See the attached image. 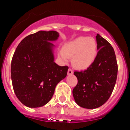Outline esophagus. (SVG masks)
Returning a JSON list of instances; mask_svg holds the SVG:
<instances>
[{
    "mask_svg": "<svg viewBox=\"0 0 130 130\" xmlns=\"http://www.w3.org/2000/svg\"><path fill=\"white\" fill-rule=\"evenodd\" d=\"M73 72L72 69L69 68L68 70V75H72V74H73Z\"/></svg>",
    "mask_w": 130,
    "mask_h": 130,
    "instance_id": "34e87169",
    "label": "esophagus"
}]
</instances>
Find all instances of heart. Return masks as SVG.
Segmentation results:
<instances>
[{
    "instance_id": "b5f03b06",
    "label": "heart",
    "mask_w": 130,
    "mask_h": 130,
    "mask_svg": "<svg viewBox=\"0 0 130 130\" xmlns=\"http://www.w3.org/2000/svg\"><path fill=\"white\" fill-rule=\"evenodd\" d=\"M98 55V44L91 37H78L64 45L58 57L64 62L72 57V63L75 68L85 70L94 62Z\"/></svg>"
}]
</instances>
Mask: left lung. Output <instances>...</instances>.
<instances>
[{"mask_svg": "<svg viewBox=\"0 0 130 130\" xmlns=\"http://www.w3.org/2000/svg\"><path fill=\"white\" fill-rule=\"evenodd\" d=\"M96 38L98 50L96 60L86 70L74 72L78 83L72 92L78 105L90 109L102 106L109 98L118 72L112 47L100 34Z\"/></svg>", "mask_w": 130, "mask_h": 130, "instance_id": "8db88e82", "label": "left lung"}]
</instances>
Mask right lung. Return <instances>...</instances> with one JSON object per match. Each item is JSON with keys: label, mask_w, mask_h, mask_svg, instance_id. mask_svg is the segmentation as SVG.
Here are the masks:
<instances>
[{"label": "right lung", "mask_w": 130, "mask_h": 130, "mask_svg": "<svg viewBox=\"0 0 130 130\" xmlns=\"http://www.w3.org/2000/svg\"><path fill=\"white\" fill-rule=\"evenodd\" d=\"M57 31L40 30L25 37L16 48L11 63L13 90L28 107H40L52 98L57 84L67 75L68 67L54 62Z\"/></svg>", "instance_id": "right-lung-1"}]
</instances>
